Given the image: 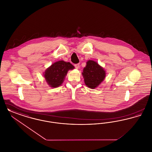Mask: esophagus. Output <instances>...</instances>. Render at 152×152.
<instances>
[{"instance_id": "1", "label": "esophagus", "mask_w": 152, "mask_h": 152, "mask_svg": "<svg viewBox=\"0 0 152 152\" xmlns=\"http://www.w3.org/2000/svg\"><path fill=\"white\" fill-rule=\"evenodd\" d=\"M75 66L76 69H79V64H75Z\"/></svg>"}]
</instances>
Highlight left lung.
I'll return each mask as SVG.
<instances>
[{"label":"left lung","instance_id":"obj_1","mask_svg":"<svg viewBox=\"0 0 152 152\" xmlns=\"http://www.w3.org/2000/svg\"><path fill=\"white\" fill-rule=\"evenodd\" d=\"M86 64L82 72L84 81L87 87L94 89L104 80L106 72L104 68L95 61L89 60Z\"/></svg>","mask_w":152,"mask_h":152}]
</instances>
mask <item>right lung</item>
I'll return each instance as SVG.
<instances>
[{"label": "right lung", "instance_id": "add662e5", "mask_svg": "<svg viewBox=\"0 0 152 152\" xmlns=\"http://www.w3.org/2000/svg\"><path fill=\"white\" fill-rule=\"evenodd\" d=\"M74 68V66L69 62L60 60L45 69L43 73L44 77L50 87L57 88L63 84L68 71Z\"/></svg>", "mask_w": 152, "mask_h": 152}]
</instances>
